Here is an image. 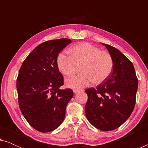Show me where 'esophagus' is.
Wrapping results in <instances>:
<instances>
[{"mask_svg":"<svg viewBox=\"0 0 148 148\" xmlns=\"http://www.w3.org/2000/svg\"><path fill=\"white\" fill-rule=\"evenodd\" d=\"M81 91H82V90H77V89H75V90H73V93H74V94H77V93L80 92Z\"/></svg>","mask_w":148,"mask_h":148,"instance_id":"1","label":"esophagus"}]
</instances>
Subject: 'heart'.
Segmentation results:
<instances>
[{"mask_svg": "<svg viewBox=\"0 0 148 148\" xmlns=\"http://www.w3.org/2000/svg\"><path fill=\"white\" fill-rule=\"evenodd\" d=\"M69 56L60 53L56 58L58 70L64 75L70 76L80 66L82 73L65 79L66 86L71 88H83L91 83L100 84L110 75L113 59L110 54L88 42H81L69 50Z\"/></svg>", "mask_w": 148, "mask_h": 148, "instance_id": "1", "label": "heart"}]
</instances>
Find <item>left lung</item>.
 Instances as JSON below:
<instances>
[{"instance_id":"1","label":"left lung","mask_w":148,"mask_h":148,"mask_svg":"<svg viewBox=\"0 0 148 148\" xmlns=\"http://www.w3.org/2000/svg\"><path fill=\"white\" fill-rule=\"evenodd\" d=\"M102 44L112 56L113 70L108 78L96 89L85 91L88 96L85 112L93 126L109 131L122 125L132 113L138 80L132 62L120 50L108 44Z\"/></svg>"}]
</instances>
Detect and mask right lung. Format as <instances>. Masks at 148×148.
I'll return each instance as SVG.
<instances>
[{
    "mask_svg": "<svg viewBox=\"0 0 148 148\" xmlns=\"http://www.w3.org/2000/svg\"><path fill=\"white\" fill-rule=\"evenodd\" d=\"M71 42L61 38L42 43L19 69L17 90L20 110L29 124L40 132H50L60 126L73 96L71 89L60 90L63 77L56 65L58 54Z\"/></svg>",
    "mask_w": 148,
    "mask_h": 148,
    "instance_id": "1",
    "label": "right lung"
}]
</instances>
